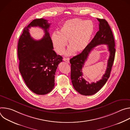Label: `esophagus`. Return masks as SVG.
<instances>
[{"label": "esophagus", "mask_w": 130, "mask_h": 130, "mask_svg": "<svg viewBox=\"0 0 130 130\" xmlns=\"http://www.w3.org/2000/svg\"><path fill=\"white\" fill-rule=\"evenodd\" d=\"M63 60L65 62H66V63H69V58H64L63 59Z\"/></svg>", "instance_id": "esophagus-1"}]
</instances>
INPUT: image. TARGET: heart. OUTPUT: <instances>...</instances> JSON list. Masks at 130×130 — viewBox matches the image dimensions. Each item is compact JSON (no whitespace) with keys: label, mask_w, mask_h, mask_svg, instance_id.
<instances>
[{"label":"heart","mask_w":130,"mask_h":130,"mask_svg":"<svg viewBox=\"0 0 130 130\" xmlns=\"http://www.w3.org/2000/svg\"><path fill=\"white\" fill-rule=\"evenodd\" d=\"M94 25L90 21L73 18L65 22L59 32L53 33L51 36L54 50L62 54L68 40L69 47L66 55L82 52L88 47L94 33Z\"/></svg>","instance_id":"obj_1"}]
</instances>
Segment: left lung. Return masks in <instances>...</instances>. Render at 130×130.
<instances>
[{"instance_id": "left-lung-1", "label": "left lung", "mask_w": 130, "mask_h": 130, "mask_svg": "<svg viewBox=\"0 0 130 130\" xmlns=\"http://www.w3.org/2000/svg\"><path fill=\"white\" fill-rule=\"evenodd\" d=\"M99 30L85 50L70 60L71 80L73 86L79 93L84 96L92 95L97 92L106 83L109 77L115 59L116 49L114 36L108 23L104 19L97 18ZM100 44H107L110 52L107 68L102 79L96 83L89 84L83 78L82 72L88 54L93 48Z\"/></svg>"}]
</instances>
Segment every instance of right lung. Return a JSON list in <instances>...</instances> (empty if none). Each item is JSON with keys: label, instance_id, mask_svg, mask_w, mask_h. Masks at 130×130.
<instances>
[{"label": "right lung", "instance_id": "obj_1", "mask_svg": "<svg viewBox=\"0 0 130 130\" xmlns=\"http://www.w3.org/2000/svg\"><path fill=\"white\" fill-rule=\"evenodd\" d=\"M50 25L43 18L33 20L25 28L18 43L20 71L28 88L38 95H45L52 90L55 72L62 62V57L53 50L48 32ZM38 26L44 29L45 35L37 41L30 36L28 28Z\"/></svg>", "mask_w": 130, "mask_h": 130}]
</instances>
